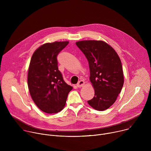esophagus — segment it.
I'll use <instances>...</instances> for the list:
<instances>
[{
	"mask_svg": "<svg viewBox=\"0 0 151 151\" xmlns=\"http://www.w3.org/2000/svg\"><path fill=\"white\" fill-rule=\"evenodd\" d=\"M84 83H85L84 81H82V80H81V81H79V82L76 84V86H77L78 87H82V86L84 85Z\"/></svg>",
	"mask_w": 151,
	"mask_h": 151,
	"instance_id": "esophagus-1",
	"label": "esophagus"
}]
</instances>
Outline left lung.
<instances>
[{
    "label": "left lung",
    "instance_id": "1",
    "mask_svg": "<svg viewBox=\"0 0 151 151\" xmlns=\"http://www.w3.org/2000/svg\"><path fill=\"white\" fill-rule=\"evenodd\" d=\"M76 45L89 63L90 79L94 97L88 101L96 110L103 111L116 101L124 84L121 61L114 49L102 40H82Z\"/></svg>",
    "mask_w": 151,
    "mask_h": 151
}]
</instances>
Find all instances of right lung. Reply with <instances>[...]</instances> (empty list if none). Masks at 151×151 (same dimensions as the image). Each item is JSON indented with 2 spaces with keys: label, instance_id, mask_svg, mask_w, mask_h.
Wrapping results in <instances>:
<instances>
[{
  "label": "right lung",
  "instance_id": "right-lung-1",
  "mask_svg": "<svg viewBox=\"0 0 151 151\" xmlns=\"http://www.w3.org/2000/svg\"><path fill=\"white\" fill-rule=\"evenodd\" d=\"M68 41L47 43L33 53L29 68L28 87L39 108L47 114L59 112L66 104L73 87L63 80L57 57Z\"/></svg>",
  "mask_w": 151,
  "mask_h": 151
}]
</instances>
